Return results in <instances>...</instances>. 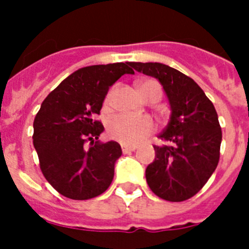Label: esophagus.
Segmentation results:
<instances>
[{"mask_svg":"<svg viewBox=\"0 0 249 249\" xmlns=\"http://www.w3.org/2000/svg\"><path fill=\"white\" fill-rule=\"evenodd\" d=\"M136 146H126V144H123L122 146V152L123 153H129V152L135 151Z\"/></svg>","mask_w":249,"mask_h":249,"instance_id":"34e87169","label":"esophagus"}]
</instances>
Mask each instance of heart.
<instances>
[{"mask_svg":"<svg viewBox=\"0 0 249 249\" xmlns=\"http://www.w3.org/2000/svg\"><path fill=\"white\" fill-rule=\"evenodd\" d=\"M140 92L144 98L151 102H156L162 96V87L153 80L143 81L138 85ZM116 89H111L105 100L106 107H111ZM156 129V124L151 117L142 116L135 117L129 114H118L112 118L107 126V132L112 140L122 144H137L149 136Z\"/></svg>","mask_w":249,"mask_h":249,"instance_id":"b5f03b06","label":"heart"}]
</instances>
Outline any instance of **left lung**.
Wrapping results in <instances>:
<instances>
[{"instance_id": "left-lung-1", "label": "left lung", "mask_w": 249, "mask_h": 249, "mask_svg": "<svg viewBox=\"0 0 249 249\" xmlns=\"http://www.w3.org/2000/svg\"><path fill=\"white\" fill-rule=\"evenodd\" d=\"M136 71L156 77L171 105V120L153 146L146 168L149 188L169 202L190 199L203 188L219 160L222 129L214 106L191 77L157 62H131Z\"/></svg>"}]
</instances>
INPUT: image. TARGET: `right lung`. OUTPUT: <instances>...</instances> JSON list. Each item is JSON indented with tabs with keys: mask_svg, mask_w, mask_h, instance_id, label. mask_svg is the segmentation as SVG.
<instances>
[{
	"mask_svg": "<svg viewBox=\"0 0 249 249\" xmlns=\"http://www.w3.org/2000/svg\"><path fill=\"white\" fill-rule=\"evenodd\" d=\"M131 62L77 70L48 94L34 121V146L48 183L67 198L83 201L102 195L122 155L114 142H101L96 120L109 87L131 73ZM89 144L87 145V143Z\"/></svg>",
	"mask_w": 249,
	"mask_h": 249,
	"instance_id": "right-lung-1",
	"label": "right lung"
}]
</instances>
